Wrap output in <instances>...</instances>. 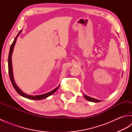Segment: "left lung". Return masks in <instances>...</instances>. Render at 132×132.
Wrapping results in <instances>:
<instances>
[{
	"label": "left lung",
	"instance_id": "left-lung-1",
	"mask_svg": "<svg viewBox=\"0 0 132 132\" xmlns=\"http://www.w3.org/2000/svg\"><path fill=\"white\" fill-rule=\"evenodd\" d=\"M84 97H85V99H86V100H88V101H90V102H92L97 103V102H101L100 100L94 99V98H92V97H91L87 96V95H84Z\"/></svg>",
	"mask_w": 132,
	"mask_h": 132
}]
</instances>
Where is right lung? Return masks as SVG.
Masks as SVG:
<instances>
[{
	"label": "right lung",
	"mask_w": 132,
	"mask_h": 132,
	"mask_svg": "<svg viewBox=\"0 0 132 132\" xmlns=\"http://www.w3.org/2000/svg\"><path fill=\"white\" fill-rule=\"evenodd\" d=\"M22 30H21L18 33V35H17L16 37H15V40H14L13 43L12 44L10 47V52H9V55H8V72H9V76L10 78V79L11 81V83L12 84V86L14 87V88L15 89V90L16 91V92H18V93L21 96H23L24 97H26L28 98V99H32V100H41V99H45V98L49 97L50 95H52L53 94H54V92L57 90V89L59 88V87L60 86H58L57 88H55V89H53L52 91H50L49 92H47V93H46L45 94H43V95H35V96H33V95H28L25 94L24 92H23L20 89L18 86H17V85L16 84L15 82V80H14V78H13V71H12V59H11V57H12V52H13V47L14 46H15V43H16V41L17 40V38L19 36V35L20 34V33L21 32Z\"/></svg>",
	"instance_id": "1"
}]
</instances>
